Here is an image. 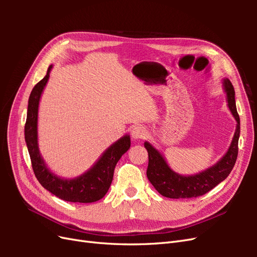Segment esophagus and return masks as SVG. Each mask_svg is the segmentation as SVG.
I'll use <instances>...</instances> for the list:
<instances>
[{"label":"esophagus","mask_w":257,"mask_h":257,"mask_svg":"<svg viewBox=\"0 0 257 257\" xmlns=\"http://www.w3.org/2000/svg\"><path fill=\"white\" fill-rule=\"evenodd\" d=\"M148 134V131L144 125L134 126L132 130V137L134 139H144Z\"/></svg>","instance_id":"1"}]
</instances>
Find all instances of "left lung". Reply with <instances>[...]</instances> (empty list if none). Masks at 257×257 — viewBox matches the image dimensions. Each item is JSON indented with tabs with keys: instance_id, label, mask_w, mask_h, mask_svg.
<instances>
[{
	"instance_id": "1",
	"label": "left lung",
	"mask_w": 257,
	"mask_h": 257,
	"mask_svg": "<svg viewBox=\"0 0 257 257\" xmlns=\"http://www.w3.org/2000/svg\"><path fill=\"white\" fill-rule=\"evenodd\" d=\"M223 85L227 95L228 107L237 121V127L227 153L214 166L195 176L184 177L178 175L169 168L166 161L163 159L161 153L149 143H145L148 157H149L147 177L161 195L168 198H192L201 196L225 180L230 174L231 169L234 168L238 157L240 119L236 108L234 87L228 79H224Z\"/></svg>"
}]
</instances>
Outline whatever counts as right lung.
Segmentation results:
<instances>
[{"instance_id":"add662e5","label":"right lung","mask_w":257,"mask_h":257,"mask_svg":"<svg viewBox=\"0 0 257 257\" xmlns=\"http://www.w3.org/2000/svg\"><path fill=\"white\" fill-rule=\"evenodd\" d=\"M52 65L47 75L35 84L29 97L27 121L25 125L26 143L32 163L35 177L46 190L57 197L71 203H94L103 198L112 182L116 163L131 147L130 136L126 135L108 148L100 159L87 173L75 179H62L53 175L45 165L37 146V113L40 98L49 79Z\"/></svg>"}]
</instances>
